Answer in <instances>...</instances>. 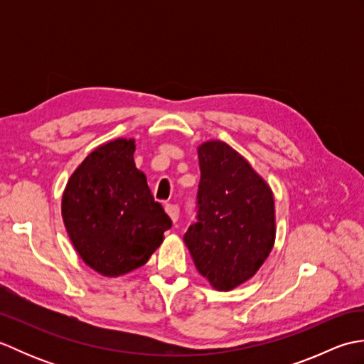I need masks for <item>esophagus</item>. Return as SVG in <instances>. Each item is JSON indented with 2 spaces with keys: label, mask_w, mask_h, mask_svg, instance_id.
I'll return each instance as SVG.
<instances>
[{
  "label": "esophagus",
  "mask_w": 364,
  "mask_h": 364,
  "mask_svg": "<svg viewBox=\"0 0 364 364\" xmlns=\"http://www.w3.org/2000/svg\"><path fill=\"white\" fill-rule=\"evenodd\" d=\"M166 213L170 215V219H172V222L176 223L178 218H180V206L172 205V203H167L166 205Z\"/></svg>",
  "instance_id": "1"
}]
</instances>
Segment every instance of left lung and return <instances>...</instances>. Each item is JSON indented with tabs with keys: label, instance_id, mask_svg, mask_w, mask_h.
Listing matches in <instances>:
<instances>
[{
	"label": "left lung",
	"instance_id": "1",
	"mask_svg": "<svg viewBox=\"0 0 364 364\" xmlns=\"http://www.w3.org/2000/svg\"><path fill=\"white\" fill-rule=\"evenodd\" d=\"M197 215L184 242L213 288L230 291L252 278L275 241L272 191L241 154L220 141L198 146Z\"/></svg>",
	"mask_w": 364,
	"mask_h": 364
}]
</instances>
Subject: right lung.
<instances>
[{
  "instance_id": "1",
  "label": "right lung",
  "mask_w": 364,
  "mask_h": 364,
  "mask_svg": "<svg viewBox=\"0 0 364 364\" xmlns=\"http://www.w3.org/2000/svg\"><path fill=\"white\" fill-rule=\"evenodd\" d=\"M134 150L133 139L100 145L75 170L63 196V219L73 247L105 277L144 266L172 227L134 164Z\"/></svg>"
}]
</instances>
